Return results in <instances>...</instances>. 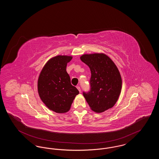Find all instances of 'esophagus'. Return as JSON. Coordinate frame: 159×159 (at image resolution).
Here are the masks:
<instances>
[{"label": "esophagus", "mask_w": 159, "mask_h": 159, "mask_svg": "<svg viewBox=\"0 0 159 159\" xmlns=\"http://www.w3.org/2000/svg\"><path fill=\"white\" fill-rule=\"evenodd\" d=\"M77 88V89L79 90V92H81V90H80V88L79 87V86H77L76 87Z\"/></svg>", "instance_id": "esophagus-1"}]
</instances>
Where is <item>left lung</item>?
<instances>
[{
  "instance_id": "left-lung-1",
  "label": "left lung",
  "mask_w": 159,
  "mask_h": 159,
  "mask_svg": "<svg viewBox=\"0 0 159 159\" xmlns=\"http://www.w3.org/2000/svg\"><path fill=\"white\" fill-rule=\"evenodd\" d=\"M80 60L91 70V91L83 92V96L91 110L100 113L111 108L121 93L122 80L119 69L104 53L83 54Z\"/></svg>"
}]
</instances>
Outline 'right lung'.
<instances>
[{
	"instance_id": "add662e5",
	"label": "right lung",
	"mask_w": 159,
	"mask_h": 159,
	"mask_svg": "<svg viewBox=\"0 0 159 159\" xmlns=\"http://www.w3.org/2000/svg\"><path fill=\"white\" fill-rule=\"evenodd\" d=\"M73 58L57 55L46 62L38 77V91L42 102L57 113L68 112L79 92L71 84L66 67Z\"/></svg>"
}]
</instances>
